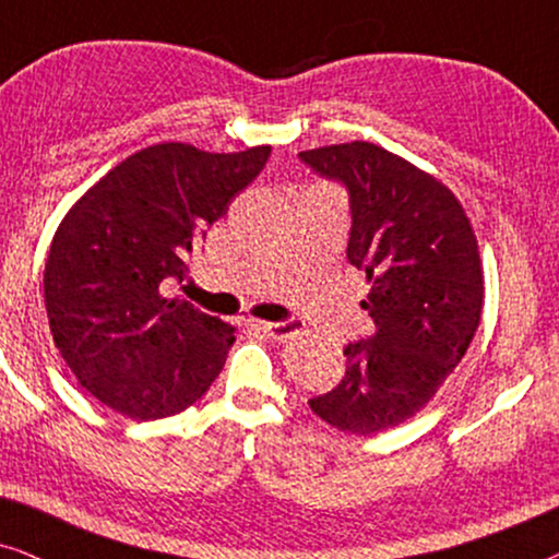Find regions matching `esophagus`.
<instances>
[{
	"mask_svg": "<svg viewBox=\"0 0 559 559\" xmlns=\"http://www.w3.org/2000/svg\"><path fill=\"white\" fill-rule=\"evenodd\" d=\"M247 325L251 328V331H257V333H264L266 338H274V341H285V338H289V335H293L295 331H297V320L293 318V320H282V323H266V320H247Z\"/></svg>",
	"mask_w": 559,
	"mask_h": 559,
	"instance_id": "obj_1",
	"label": "esophagus"
}]
</instances>
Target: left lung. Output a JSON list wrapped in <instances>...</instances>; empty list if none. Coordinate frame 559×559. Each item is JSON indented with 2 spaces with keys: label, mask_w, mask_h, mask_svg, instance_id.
<instances>
[{
  "label": "left lung",
  "mask_w": 559,
  "mask_h": 559,
  "mask_svg": "<svg viewBox=\"0 0 559 559\" xmlns=\"http://www.w3.org/2000/svg\"><path fill=\"white\" fill-rule=\"evenodd\" d=\"M348 190L346 257L366 272L361 308L377 325L348 343L346 377L310 409L343 432L373 435L415 417L468 350L484 308L478 241L453 190L371 142L305 150Z\"/></svg>",
  "instance_id": "1"
}]
</instances>
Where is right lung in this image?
<instances>
[{
	"instance_id": "obj_1",
	"label": "right lung",
	"mask_w": 559,
	"mask_h": 559,
	"mask_svg": "<svg viewBox=\"0 0 559 559\" xmlns=\"http://www.w3.org/2000/svg\"><path fill=\"white\" fill-rule=\"evenodd\" d=\"M272 147L134 152L83 193L52 236L45 310L81 386L129 419L178 415L224 369L236 328L163 295L205 228L262 173Z\"/></svg>"
}]
</instances>
